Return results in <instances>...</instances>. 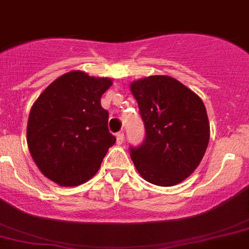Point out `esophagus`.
<instances>
[{"label":"esophagus","mask_w":249,"mask_h":249,"mask_svg":"<svg viewBox=\"0 0 249 249\" xmlns=\"http://www.w3.org/2000/svg\"><path fill=\"white\" fill-rule=\"evenodd\" d=\"M124 139H125L124 133L116 134V142H118V144H123V142H124Z\"/></svg>","instance_id":"obj_1"}]
</instances>
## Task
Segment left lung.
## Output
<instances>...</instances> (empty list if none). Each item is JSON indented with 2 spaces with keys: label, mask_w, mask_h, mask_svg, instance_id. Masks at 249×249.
<instances>
[{
  "label": "left lung",
  "mask_w": 249,
  "mask_h": 249,
  "mask_svg": "<svg viewBox=\"0 0 249 249\" xmlns=\"http://www.w3.org/2000/svg\"><path fill=\"white\" fill-rule=\"evenodd\" d=\"M145 127V139L130 146L140 176L172 187L199 165L209 142V122L202 99L178 80L155 75L130 85Z\"/></svg>",
  "instance_id": "1"
}]
</instances>
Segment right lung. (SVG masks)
<instances>
[{"label": "right lung", "instance_id": "right-lung-1", "mask_svg": "<svg viewBox=\"0 0 249 249\" xmlns=\"http://www.w3.org/2000/svg\"><path fill=\"white\" fill-rule=\"evenodd\" d=\"M107 77L71 71L50 84L32 105L27 123L30 153L46 178L75 187L96 174L109 148V112L101 107Z\"/></svg>", "mask_w": 249, "mask_h": 249}]
</instances>
